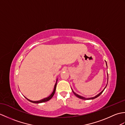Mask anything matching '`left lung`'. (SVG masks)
I'll return each mask as SVG.
<instances>
[{
  "instance_id": "left-lung-1",
  "label": "left lung",
  "mask_w": 125,
  "mask_h": 125,
  "mask_svg": "<svg viewBox=\"0 0 125 125\" xmlns=\"http://www.w3.org/2000/svg\"><path fill=\"white\" fill-rule=\"evenodd\" d=\"M106 65H107V63H106ZM107 76H108V74H107ZM106 86H107V85H106ZM106 86H105V87L104 89V90H103V91L101 92H100L99 94H97V95H95V97H92V98H85V97H82V96H81V95H78V94H76V93L74 92L73 90V93L74 94H75L76 97H77L78 98H80V99H84V100H90V99H95V98H97L98 97H99V95L102 94L103 93V92L104 91V90H105V89L106 88Z\"/></svg>"
}]
</instances>
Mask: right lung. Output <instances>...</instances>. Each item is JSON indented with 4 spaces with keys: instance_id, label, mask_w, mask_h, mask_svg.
<instances>
[{
    "instance_id": "1",
    "label": "right lung",
    "mask_w": 125,
    "mask_h": 125,
    "mask_svg": "<svg viewBox=\"0 0 125 125\" xmlns=\"http://www.w3.org/2000/svg\"><path fill=\"white\" fill-rule=\"evenodd\" d=\"M57 79L56 80V83L55 84V86H54V90H53V92H52V94H50L49 97H48L47 98H43V99H42L40 100H38V101H32V100H31L30 99H27V98L25 97L26 99H27L28 101H30V102H31V103H36V104H39V103H43V102H47V101L49 100L51 98L53 97V95H54L55 94V90H56V85H57Z\"/></svg>"
}]
</instances>
